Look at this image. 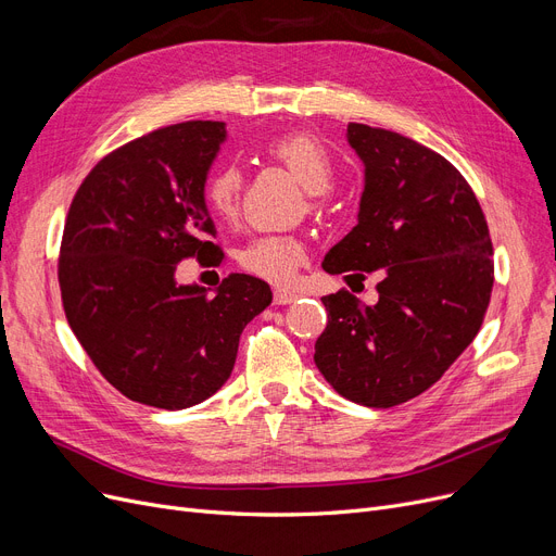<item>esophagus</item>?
Returning a JSON list of instances; mask_svg holds the SVG:
<instances>
[{
	"mask_svg": "<svg viewBox=\"0 0 556 556\" xmlns=\"http://www.w3.org/2000/svg\"><path fill=\"white\" fill-rule=\"evenodd\" d=\"M299 299V292H294V289H276L274 292V303L276 305H289L294 303Z\"/></svg>",
	"mask_w": 556,
	"mask_h": 556,
	"instance_id": "1",
	"label": "esophagus"
}]
</instances>
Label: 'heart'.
<instances>
[{
    "instance_id": "heart-1",
    "label": "heart",
    "mask_w": 556,
    "mask_h": 556,
    "mask_svg": "<svg viewBox=\"0 0 556 556\" xmlns=\"http://www.w3.org/2000/svg\"><path fill=\"white\" fill-rule=\"evenodd\" d=\"M264 153L296 176L309 192V205H319V197L334 182V163L330 151L309 134H285L264 144ZM242 172L235 165H222L210 172L203 182V201L219 219H232L240 210ZM307 257V247L296 235H262L240 251L242 267L269 282H289Z\"/></svg>"
}]
</instances>
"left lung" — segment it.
<instances>
[{"mask_svg":"<svg viewBox=\"0 0 556 556\" xmlns=\"http://www.w3.org/2000/svg\"><path fill=\"white\" fill-rule=\"evenodd\" d=\"M364 163L357 226L324 260L328 274H376L378 301L324 296L314 362L337 393L393 407L430 389L480 332L493 289L486 217L455 165L401 134L349 124ZM364 289V285H362Z\"/></svg>","mask_w":556,"mask_h":556,"instance_id":"obj_1","label":"left lung"}]
</instances>
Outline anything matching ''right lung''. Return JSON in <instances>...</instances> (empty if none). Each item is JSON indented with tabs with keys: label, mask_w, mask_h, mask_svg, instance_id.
<instances>
[{
	"label": "right lung",
	"mask_w": 556,
	"mask_h": 556,
	"mask_svg": "<svg viewBox=\"0 0 556 556\" xmlns=\"http://www.w3.org/2000/svg\"><path fill=\"white\" fill-rule=\"evenodd\" d=\"M224 122L155 128L103 155L76 190L63 228L59 285L67 324L99 374L126 399L185 409L230 378L244 326L269 285L230 274L217 294L178 285L176 267L224 253L203 182Z\"/></svg>",
	"instance_id": "add662e5"
}]
</instances>
